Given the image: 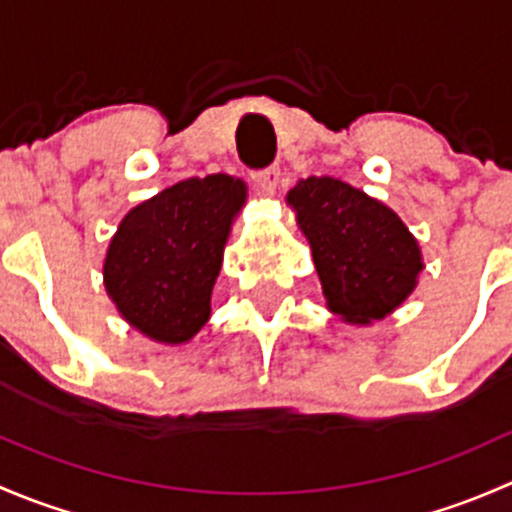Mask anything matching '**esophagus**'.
Segmentation results:
<instances>
[{"label":"esophagus","mask_w":512,"mask_h":512,"mask_svg":"<svg viewBox=\"0 0 512 512\" xmlns=\"http://www.w3.org/2000/svg\"><path fill=\"white\" fill-rule=\"evenodd\" d=\"M257 185H260L267 195L275 193L277 185H280V168H277V165H270V168L260 170V173H257Z\"/></svg>","instance_id":"esophagus-1"}]
</instances>
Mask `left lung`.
<instances>
[{"instance_id": "obj_1", "label": "left lung", "mask_w": 512, "mask_h": 512, "mask_svg": "<svg viewBox=\"0 0 512 512\" xmlns=\"http://www.w3.org/2000/svg\"><path fill=\"white\" fill-rule=\"evenodd\" d=\"M287 203L312 247L327 307L344 322L384 319L414 292L421 247L394 210L329 175L299 180Z\"/></svg>"}]
</instances>
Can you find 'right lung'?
I'll use <instances>...</instances> for the list:
<instances>
[{
    "mask_svg": "<svg viewBox=\"0 0 512 512\" xmlns=\"http://www.w3.org/2000/svg\"><path fill=\"white\" fill-rule=\"evenodd\" d=\"M247 185L225 173L188 178L136 205L103 260L121 317L160 344H185L210 319V294Z\"/></svg>",
    "mask_w": 512,
    "mask_h": 512,
    "instance_id": "obj_1",
    "label": "right lung"
}]
</instances>
